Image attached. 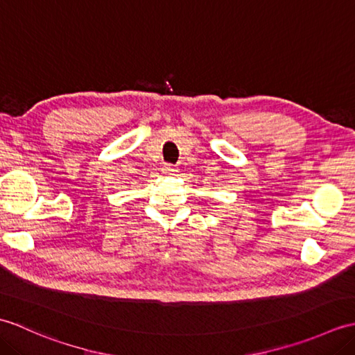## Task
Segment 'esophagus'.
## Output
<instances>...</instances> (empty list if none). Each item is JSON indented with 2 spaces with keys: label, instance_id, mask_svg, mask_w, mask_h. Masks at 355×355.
Instances as JSON below:
<instances>
[{
  "label": "esophagus",
  "instance_id": "obj_1",
  "mask_svg": "<svg viewBox=\"0 0 355 355\" xmlns=\"http://www.w3.org/2000/svg\"><path fill=\"white\" fill-rule=\"evenodd\" d=\"M162 172L164 173V175H173V173H175L177 172V169L175 168H173V164H164L163 166V168H162Z\"/></svg>",
  "mask_w": 355,
  "mask_h": 355
}]
</instances>
